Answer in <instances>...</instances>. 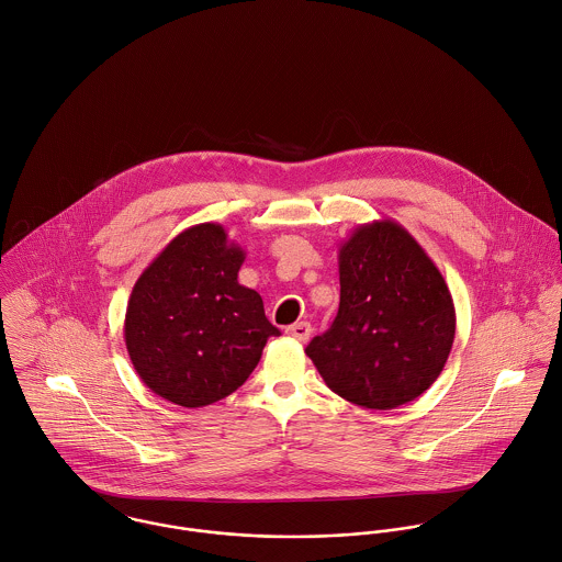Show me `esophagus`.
I'll use <instances>...</instances> for the list:
<instances>
[{"mask_svg": "<svg viewBox=\"0 0 562 562\" xmlns=\"http://www.w3.org/2000/svg\"><path fill=\"white\" fill-rule=\"evenodd\" d=\"M286 335L291 338H295V340L306 342V340L311 338V335H313V328H311L308 322H300V324H295V326H289V328H286Z\"/></svg>", "mask_w": 562, "mask_h": 562, "instance_id": "34e87169", "label": "esophagus"}]
</instances>
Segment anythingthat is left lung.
Listing matches in <instances>:
<instances>
[{"label": "left lung", "mask_w": 562, "mask_h": 562, "mask_svg": "<svg viewBox=\"0 0 562 562\" xmlns=\"http://www.w3.org/2000/svg\"><path fill=\"white\" fill-rule=\"evenodd\" d=\"M340 304L306 353L342 400L391 411L428 391L448 362L456 311L448 284L413 234L382 220L338 249Z\"/></svg>", "instance_id": "8db88e82"}]
</instances>
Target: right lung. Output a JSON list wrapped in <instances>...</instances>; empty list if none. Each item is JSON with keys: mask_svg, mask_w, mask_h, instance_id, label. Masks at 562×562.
I'll list each match as a JSON object with an SVG mask.
<instances>
[{"mask_svg": "<svg viewBox=\"0 0 562 562\" xmlns=\"http://www.w3.org/2000/svg\"><path fill=\"white\" fill-rule=\"evenodd\" d=\"M243 247L224 225L180 232L136 280L123 338L138 378L162 400L202 408L234 393L280 330L238 284Z\"/></svg>", "mask_w": 562, "mask_h": 562, "instance_id": "1", "label": "right lung"}]
</instances>
